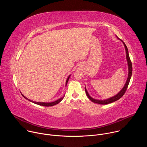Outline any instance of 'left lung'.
<instances>
[{
  "label": "left lung",
  "instance_id": "8db88e82",
  "mask_svg": "<svg viewBox=\"0 0 147 147\" xmlns=\"http://www.w3.org/2000/svg\"><path fill=\"white\" fill-rule=\"evenodd\" d=\"M119 39V38H118ZM121 41L123 43L124 45V48H125V53H126V59H127V64H128V69H129V74H128V77L127 78V81L125 82V84L123 87V88L121 89V90L119 92V93L117 94H116V95L111 97L108 99H105V100H99V99H94L93 98H92L88 94V91H87L86 88L85 87V91H86V93L88 96V98L93 102L95 103H98V104H100V105H107L110 103H112L113 102H115L116 100H117L118 99H119L125 93V92L126 91V90L128 87L129 86V84L130 82V80L131 79V75H132V71H133V69H132V63H131V61L130 60V57H129V51L128 49L125 45V44H124V42L123 40H121Z\"/></svg>",
  "mask_w": 147,
  "mask_h": 147
}]
</instances>
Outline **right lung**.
<instances>
[{
  "label": "right lung",
  "mask_w": 147,
  "mask_h": 147,
  "mask_svg": "<svg viewBox=\"0 0 147 147\" xmlns=\"http://www.w3.org/2000/svg\"><path fill=\"white\" fill-rule=\"evenodd\" d=\"M70 75L68 77L67 79L66 80V85H67V82H68V81H69V78H70ZM22 95L23 96V97H24V98H26V99L28 100L29 101H30V102H32V103H35V104L39 105L44 106V107H52V106H54V105H56V104L59 103L60 102H61V101L62 100V99H63L64 97H65V96H63V97L60 98V99H57V100H55V101H54V102H35V101L31 100L28 99L27 98H26V96H24L22 94Z\"/></svg>",
  "instance_id": "obj_1"
}]
</instances>
